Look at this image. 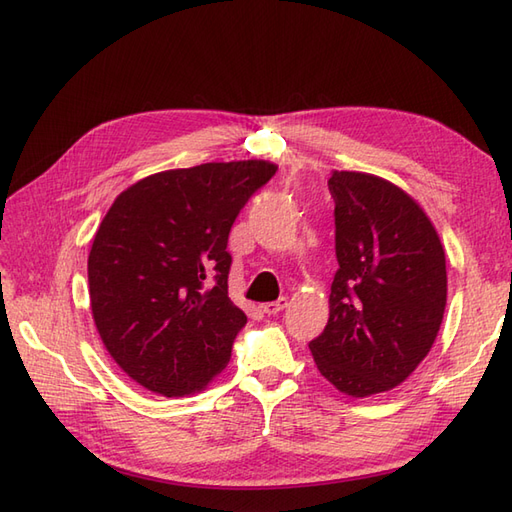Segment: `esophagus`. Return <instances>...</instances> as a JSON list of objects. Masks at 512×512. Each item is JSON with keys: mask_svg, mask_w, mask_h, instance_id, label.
Here are the masks:
<instances>
[{"mask_svg": "<svg viewBox=\"0 0 512 512\" xmlns=\"http://www.w3.org/2000/svg\"><path fill=\"white\" fill-rule=\"evenodd\" d=\"M286 304H289V299L280 297V299H276V302L263 304V306H260V310H263V313H267V315H276V313H280V310L286 308Z\"/></svg>", "mask_w": 512, "mask_h": 512, "instance_id": "obj_1", "label": "esophagus"}]
</instances>
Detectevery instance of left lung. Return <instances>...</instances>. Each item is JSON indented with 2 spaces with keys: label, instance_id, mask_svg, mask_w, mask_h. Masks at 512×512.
Instances as JSON below:
<instances>
[{
  "label": "left lung",
  "instance_id": "8db88e82",
  "mask_svg": "<svg viewBox=\"0 0 512 512\" xmlns=\"http://www.w3.org/2000/svg\"><path fill=\"white\" fill-rule=\"evenodd\" d=\"M328 189L339 269L330 319L308 347L334 389L369 397L428 356L447 302L445 252L428 215L393 182L332 171Z\"/></svg>",
  "mask_w": 512,
  "mask_h": 512
}]
</instances>
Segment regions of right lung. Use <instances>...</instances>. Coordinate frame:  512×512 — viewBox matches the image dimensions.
<instances>
[{"mask_svg":"<svg viewBox=\"0 0 512 512\" xmlns=\"http://www.w3.org/2000/svg\"><path fill=\"white\" fill-rule=\"evenodd\" d=\"M276 171L269 160L160 171L128 186L99 223L93 319L112 360L147 391L199 393L226 369L247 323L228 297V234Z\"/></svg>","mask_w":512,"mask_h":512,"instance_id":"obj_1","label":"right lung"}]
</instances>
